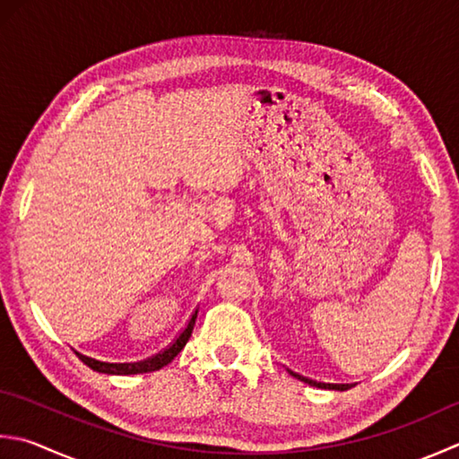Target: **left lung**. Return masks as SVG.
<instances>
[{"mask_svg":"<svg viewBox=\"0 0 459 459\" xmlns=\"http://www.w3.org/2000/svg\"><path fill=\"white\" fill-rule=\"evenodd\" d=\"M292 376H299V374H294V372H290ZM300 378V376H299ZM302 382H307V384H310V385H320V384H316V382H312V380H308V378H302Z\"/></svg>","mask_w":459,"mask_h":459,"instance_id":"left-lung-1","label":"left lung"}]
</instances>
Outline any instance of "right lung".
I'll use <instances>...</instances> for the list:
<instances>
[{
	"instance_id": "obj_1",
	"label": "right lung",
	"mask_w": 459,
	"mask_h": 459,
	"mask_svg": "<svg viewBox=\"0 0 459 459\" xmlns=\"http://www.w3.org/2000/svg\"><path fill=\"white\" fill-rule=\"evenodd\" d=\"M195 320H196V316H193L191 320H188L186 328L181 332V334H178V338L175 340L173 344H170L169 348L163 350V352H159L157 356H152V358H147V360H143V362H133V364H109V362L95 360V358H89V356H83V354H79V352H77V356L81 358V362L87 364L89 368H91V370L101 372V374L129 376V374L155 372V370H160V368H163V366H167L169 362H173L175 356L185 348V344L188 342V338H191Z\"/></svg>"
}]
</instances>
